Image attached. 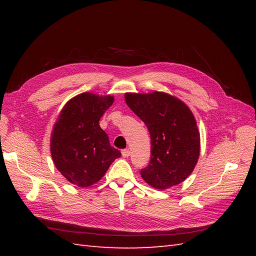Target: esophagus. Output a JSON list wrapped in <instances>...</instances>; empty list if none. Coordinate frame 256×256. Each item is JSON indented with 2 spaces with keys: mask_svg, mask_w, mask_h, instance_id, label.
I'll return each mask as SVG.
<instances>
[{
  "mask_svg": "<svg viewBox=\"0 0 256 256\" xmlns=\"http://www.w3.org/2000/svg\"><path fill=\"white\" fill-rule=\"evenodd\" d=\"M130 154H131V152H130V150H128V148L122 150V156L125 157V158H126V157H128Z\"/></svg>",
  "mask_w": 256,
  "mask_h": 256,
  "instance_id": "obj_1",
  "label": "esophagus"
}]
</instances>
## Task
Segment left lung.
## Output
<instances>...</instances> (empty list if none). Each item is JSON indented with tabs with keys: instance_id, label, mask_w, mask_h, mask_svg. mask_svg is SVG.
I'll list each match as a JSON object with an SVG mask.
<instances>
[{
	"instance_id": "left-lung-1",
	"label": "left lung",
	"mask_w": 256,
	"mask_h": 256,
	"mask_svg": "<svg viewBox=\"0 0 256 256\" xmlns=\"http://www.w3.org/2000/svg\"><path fill=\"white\" fill-rule=\"evenodd\" d=\"M124 98L150 135V162L140 176L160 190L182 182L200 155V134L192 112L186 103L165 92H128Z\"/></svg>"
}]
</instances>
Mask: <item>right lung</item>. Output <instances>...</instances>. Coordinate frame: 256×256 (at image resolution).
Returning a JSON list of instances; mask_svg holds the SVG:
<instances>
[{
  "label": "right lung",
  "mask_w": 256,
  "mask_h": 256,
  "mask_svg": "<svg viewBox=\"0 0 256 256\" xmlns=\"http://www.w3.org/2000/svg\"><path fill=\"white\" fill-rule=\"evenodd\" d=\"M113 101L112 96L84 92L64 104L54 124L50 138L54 164L76 186L84 188L96 184L121 156L99 124Z\"/></svg>",
  "instance_id": "right-lung-1"
}]
</instances>
